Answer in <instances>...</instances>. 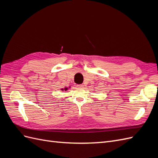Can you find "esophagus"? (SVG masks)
<instances>
[{"label": "esophagus", "instance_id": "1", "mask_svg": "<svg viewBox=\"0 0 158 158\" xmlns=\"http://www.w3.org/2000/svg\"><path fill=\"white\" fill-rule=\"evenodd\" d=\"M77 87H78V88H83L84 87V85L83 84H78L77 85Z\"/></svg>", "mask_w": 158, "mask_h": 158}]
</instances>
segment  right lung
Masks as SVG:
<instances>
[{
  "label": "right lung",
  "instance_id": "add662e5",
  "mask_svg": "<svg viewBox=\"0 0 158 158\" xmlns=\"http://www.w3.org/2000/svg\"><path fill=\"white\" fill-rule=\"evenodd\" d=\"M69 88H70V87H69ZM68 89H69V88H64V89H61V90H63V91L65 90V91H66Z\"/></svg>",
  "mask_w": 158,
  "mask_h": 158
}]
</instances>
